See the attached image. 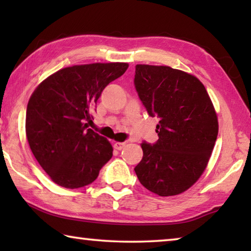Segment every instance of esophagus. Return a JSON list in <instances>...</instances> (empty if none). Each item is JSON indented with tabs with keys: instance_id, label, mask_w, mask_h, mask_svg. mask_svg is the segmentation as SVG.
Returning <instances> with one entry per match:
<instances>
[{
	"instance_id": "obj_1",
	"label": "esophagus",
	"mask_w": 251,
	"mask_h": 251,
	"mask_svg": "<svg viewBox=\"0 0 251 251\" xmlns=\"http://www.w3.org/2000/svg\"><path fill=\"white\" fill-rule=\"evenodd\" d=\"M126 144L125 143H114V148L117 151H122L123 148L125 147Z\"/></svg>"
}]
</instances>
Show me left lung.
<instances>
[{
  "label": "left lung",
  "instance_id": "8db88e82",
  "mask_svg": "<svg viewBox=\"0 0 251 251\" xmlns=\"http://www.w3.org/2000/svg\"><path fill=\"white\" fill-rule=\"evenodd\" d=\"M134 85L148 115L159 120L158 141L142 143L138 180L159 196L185 192L205 171L217 139L210 97L197 77L169 66L136 65Z\"/></svg>",
  "mask_w": 251,
  "mask_h": 251
}]
</instances>
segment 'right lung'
Returning <instances> with one entry per match:
<instances>
[{
    "instance_id": "right-lung-1",
    "label": "right lung",
    "mask_w": 251,
    "mask_h": 251,
    "mask_svg": "<svg viewBox=\"0 0 251 251\" xmlns=\"http://www.w3.org/2000/svg\"><path fill=\"white\" fill-rule=\"evenodd\" d=\"M127 63H94L59 70L43 80L26 109V137L34 157L55 184H92L112 158L107 139L88 128L97 100L125 73Z\"/></svg>"
}]
</instances>
